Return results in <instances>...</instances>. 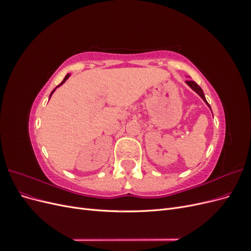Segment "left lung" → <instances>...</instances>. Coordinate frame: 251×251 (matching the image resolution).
<instances>
[{"label":"left lung","instance_id":"8db88e82","mask_svg":"<svg viewBox=\"0 0 251 251\" xmlns=\"http://www.w3.org/2000/svg\"><path fill=\"white\" fill-rule=\"evenodd\" d=\"M185 82H186V85H187L188 87H191V89L194 90L195 92L202 98V100H204V102L206 103V104L208 105V108L210 109V105L208 104V102H207V100H206V98H205V95H204V93H203V90L201 89V87H199V86L197 85V83H196L195 81H193V80H186ZM210 110H211V109H210Z\"/></svg>","mask_w":251,"mask_h":251}]
</instances>
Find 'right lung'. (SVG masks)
I'll list each match as a JSON object with an SVG mask.
<instances>
[{
  "mask_svg": "<svg viewBox=\"0 0 251 251\" xmlns=\"http://www.w3.org/2000/svg\"><path fill=\"white\" fill-rule=\"evenodd\" d=\"M70 76H71V74H70V73H68V74H67V75H66V76H65V78H64V79H63V81H62V82H60V83H59V85H58V86H57V87H55V88H54V90H53V91H52V92H51V94H50V96H49V100H50V98H51V96H52V94H53V93H54V92H55V90H56V89H57V88H58V87H60V86H62V85H64V83H65V81H66V80H67V79H68V78H69V77H70Z\"/></svg>",
  "mask_w": 251,
  "mask_h": 251,
  "instance_id": "right-lung-1",
  "label": "right lung"
}]
</instances>
